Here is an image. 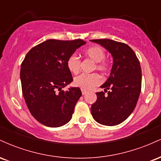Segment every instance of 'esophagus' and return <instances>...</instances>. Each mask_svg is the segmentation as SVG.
Segmentation results:
<instances>
[{"label":"esophagus","mask_w":161,"mask_h":161,"mask_svg":"<svg viewBox=\"0 0 161 161\" xmlns=\"http://www.w3.org/2000/svg\"><path fill=\"white\" fill-rule=\"evenodd\" d=\"M87 92H88V91H86V90L82 89V95H86V94H87Z\"/></svg>","instance_id":"obj_1"}]
</instances>
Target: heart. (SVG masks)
Here are the masks:
<instances>
[{
  "mask_svg": "<svg viewBox=\"0 0 161 161\" xmlns=\"http://www.w3.org/2000/svg\"><path fill=\"white\" fill-rule=\"evenodd\" d=\"M84 54L95 63L96 69L101 72L108 71L109 65L108 63L104 61L105 51L104 49L98 46H92L84 51ZM80 64V60L75 54H72L69 56L66 61L68 69L74 74H76L79 72ZM101 81V77L97 73H82L75 77L73 83L75 86L82 89L89 90L94 86L98 85Z\"/></svg>",
  "mask_w": 161,
  "mask_h": 161,
  "instance_id": "obj_1",
  "label": "heart"
}]
</instances>
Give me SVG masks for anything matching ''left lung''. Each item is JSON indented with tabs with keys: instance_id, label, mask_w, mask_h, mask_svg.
<instances>
[{
	"instance_id": "left-lung-1",
	"label": "left lung",
	"mask_w": 161,
	"mask_h": 161,
	"mask_svg": "<svg viewBox=\"0 0 161 161\" xmlns=\"http://www.w3.org/2000/svg\"><path fill=\"white\" fill-rule=\"evenodd\" d=\"M112 55L113 66L108 80L97 92V101L92 105V115L101 125H116L133 112L142 88V69L133 50L126 44L110 39H94Z\"/></svg>"
}]
</instances>
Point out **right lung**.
<instances>
[{"instance_id": "add662e5", "label": "right lung", "mask_w": 161, "mask_h": 161, "mask_svg": "<svg viewBox=\"0 0 161 161\" xmlns=\"http://www.w3.org/2000/svg\"><path fill=\"white\" fill-rule=\"evenodd\" d=\"M86 43L49 39L32 47L24 58L20 69L23 95L31 114L42 124L60 127L71 119L82 92L78 87L62 90L73 81L66 61Z\"/></svg>"}]
</instances>
